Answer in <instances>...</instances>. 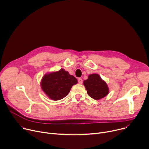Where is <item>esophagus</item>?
Segmentation results:
<instances>
[{"instance_id":"34e87169","label":"esophagus","mask_w":149,"mask_h":149,"mask_svg":"<svg viewBox=\"0 0 149 149\" xmlns=\"http://www.w3.org/2000/svg\"><path fill=\"white\" fill-rule=\"evenodd\" d=\"M78 83H79V84H82V78H79L78 79Z\"/></svg>"}]
</instances>
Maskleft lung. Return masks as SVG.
Segmentation results:
<instances>
[{"label":"left lung","instance_id":"8db88e82","mask_svg":"<svg viewBox=\"0 0 149 149\" xmlns=\"http://www.w3.org/2000/svg\"><path fill=\"white\" fill-rule=\"evenodd\" d=\"M84 85L88 94L94 100H100L109 94L107 84L97 74L90 75L87 79L84 81Z\"/></svg>","mask_w":149,"mask_h":149}]
</instances>
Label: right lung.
I'll return each instance as SVG.
<instances>
[{"label":"right lung","instance_id":"add662e5","mask_svg":"<svg viewBox=\"0 0 149 149\" xmlns=\"http://www.w3.org/2000/svg\"><path fill=\"white\" fill-rule=\"evenodd\" d=\"M78 81L68 72L61 69L58 71L47 74L41 81V88L51 100L56 101L65 97L72 86Z\"/></svg>","mask_w":149,"mask_h":149}]
</instances>
